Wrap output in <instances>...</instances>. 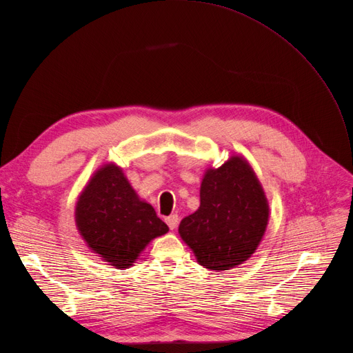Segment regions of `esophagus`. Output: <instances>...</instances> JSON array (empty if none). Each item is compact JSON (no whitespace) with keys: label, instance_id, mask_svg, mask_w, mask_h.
Instances as JSON below:
<instances>
[{"label":"esophagus","instance_id":"1","mask_svg":"<svg viewBox=\"0 0 353 353\" xmlns=\"http://www.w3.org/2000/svg\"><path fill=\"white\" fill-rule=\"evenodd\" d=\"M165 222L168 223V226H170V230H175V228L178 226V215H170V216H167L165 218Z\"/></svg>","mask_w":353,"mask_h":353}]
</instances>
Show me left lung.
<instances>
[{"mask_svg": "<svg viewBox=\"0 0 353 353\" xmlns=\"http://www.w3.org/2000/svg\"><path fill=\"white\" fill-rule=\"evenodd\" d=\"M199 208L178 228L199 265L221 272L251 258L265 234L269 205L248 161L232 155L208 168L201 183Z\"/></svg>", "mask_w": 353, "mask_h": 353, "instance_id": "obj_1", "label": "left lung"}]
</instances>
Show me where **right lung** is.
Segmentation results:
<instances>
[{
  "instance_id": "add662e5",
  "label": "right lung",
  "mask_w": 353,
  "mask_h": 353,
  "mask_svg": "<svg viewBox=\"0 0 353 353\" xmlns=\"http://www.w3.org/2000/svg\"><path fill=\"white\" fill-rule=\"evenodd\" d=\"M75 223L90 250L118 269L130 268L145 246L170 230L112 162L101 167L81 192Z\"/></svg>"
}]
</instances>
